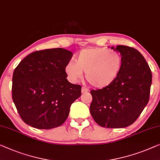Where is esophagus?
Wrapping results in <instances>:
<instances>
[{"label": "esophagus", "instance_id": "34e87169", "mask_svg": "<svg viewBox=\"0 0 160 160\" xmlns=\"http://www.w3.org/2000/svg\"><path fill=\"white\" fill-rule=\"evenodd\" d=\"M88 91H89V90H88L86 88L82 87V89H81V92H82V93H85V92H87Z\"/></svg>", "mask_w": 160, "mask_h": 160}]
</instances>
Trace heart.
<instances>
[{
  "label": "heart",
  "mask_w": 160,
  "mask_h": 160,
  "mask_svg": "<svg viewBox=\"0 0 160 160\" xmlns=\"http://www.w3.org/2000/svg\"><path fill=\"white\" fill-rule=\"evenodd\" d=\"M122 67V58L118 52L94 47L81 50L75 57V63L67 64L65 71L71 82H78L85 72L86 80L92 86L105 88L116 82Z\"/></svg>",
  "instance_id": "1"
}]
</instances>
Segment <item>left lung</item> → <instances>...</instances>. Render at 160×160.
<instances>
[{
  "label": "left lung",
  "mask_w": 160,
  "mask_h": 160,
  "mask_svg": "<svg viewBox=\"0 0 160 160\" xmlns=\"http://www.w3.org/2000/svg\"><path fill=\"white\" fill-rule=\"evenodd\" d=\"M111 49L120 52L122 70L113 85L90 91V111L101 126L124 128L137 120L148 103L152 75L138 50L122 45Z\"/></svg>",
  "instance_id": "8db88e82"
}]
</instances>
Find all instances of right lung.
<instances>
[{"instance_id": "add662e5", "label": "right lung", "mask_w": 160, "mask_h": 160, "mask_svg": "<svg viewBox=\"0 0 160 160\" xmlns=\"http://www.w3.org/2000/svg\"><path fill=\"white\" fill-rule=\"evenodd\" d=\"M72 53L62 48L32 52L13 72L12 98L21 118L39 129L58 127L68 117L81 86L70 83L65 68Z\"/></svg>"}]
</instances>
